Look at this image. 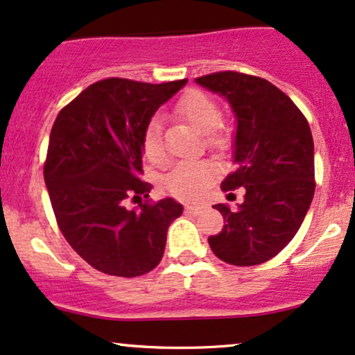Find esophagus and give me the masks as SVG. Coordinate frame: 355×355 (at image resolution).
I'll return each mask as SVG.
<instances>
[{
	"instance_id": "1",
	"label": "esophagus",
	"mask_w": 355,
	"mask_h": 355,
	"mask_svg": "<svg viewBox=\"0 0 355 355\" xmlns=\"http://www.w3.org/2000/svg\"><path fill=\"white\" fill-rule=\"evenodd\" d=\"M185 209H187V211H190V214H198V211H200L203 207H200V205H191V203H189V205H185Z\"/></svg>"
}]
</instances>
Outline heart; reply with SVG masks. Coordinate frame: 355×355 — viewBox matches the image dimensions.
Listing matches in <instances>:
<instances>
[{
  "label": "heart",
  "mask_w": 355,
  "mask_h": 355,
  "mask_svg": "<svg viewBox=\"0 0 355 355\" xmlns=\"http://www.w3.org/2000/svg\"><path fill=\"white\" fill-rule=\"evenodd\" d=\"M177 113L191 126L203 132L207 144L220 145L223 141V132L220 128V107L211 96L200 89H190L178 100ZM144 152L152 164H164L165 148L162 138V121L153 118L146 125L144 133ZM217 175V168L210 162H182L175 166L172 173L166 177L165 185L173 195L182 198H198L205 193L211 180Z\"/></svg>",
  "instance_id": "heart-1"
}]
</instances>
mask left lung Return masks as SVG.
Masks as SVG:
<instances>
[{
  "label": "left lung",
  "mask_w": 355,
  "mask_h": 355,
  "mask_svg": "<svg viewBox=\"0 0 355 355\" xmlns=\"http://www.w3.org/2000/svg\"><path fill=\"white\" fill-rule=\"evenodd\" d=\"M227 100L235 116L234 172L222 190L245 189L230 209L217 203L223 225L211 252L232 266H259L279 254L302 225L313 198V140L295 103L270 81L235 71L195 78Z\"/></svg>",
  "instance_id": "1"
}]
</instances>
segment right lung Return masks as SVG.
Wrapping results in <instances>:
<instances>
[{
  "instance_id": "1",
  "label": "right lung",
  "mask_w": 355,
  "mask_h": 355,
  "mask_svg": "<svg viewBox=\"0 0 355 355\" xmlns=\"http://www.w3.org/2000/svg\"><path fill=\"white\" fill-rule=\"evenodd\" d=\"M187 81L101 80L56 116L44 164L53 211L73 250L103 274L153 270L170 223L182 215V203L173 198L140 203V210H128L125 202L148 197L152 185L140 180L145 128Z\"/></svg>"
}]
</instances>
